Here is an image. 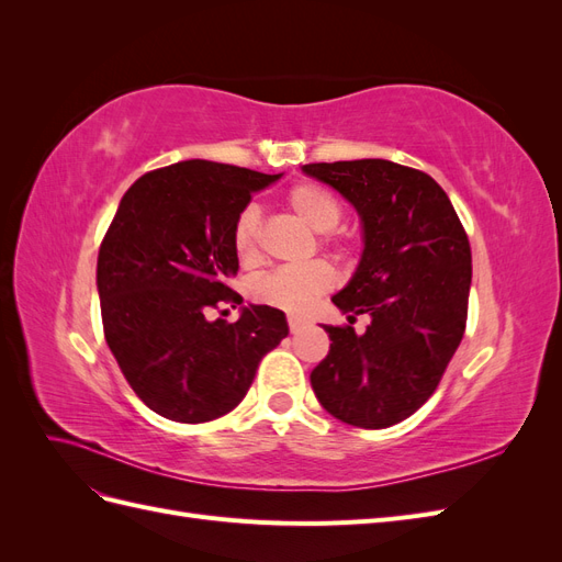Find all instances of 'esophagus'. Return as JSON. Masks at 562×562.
<instances>
[{
    "label": "esophagus",
    "instance_id": "esophagus-1",
    "mask_svg": "<svg viewBox=\"0 0 562 562\" xmlns=\"http://www.w3.org/2000/svg\"><path fill=\"white\" fill-rule=\"evenodd\" d=\"M288 328H291V333H300L304 328V321L297 318V316H288Z\"/></svg>",
    "mask_w": 562,
    "mask_h": 562
}]
</instances>
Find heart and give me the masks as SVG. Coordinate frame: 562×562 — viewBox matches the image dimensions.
<instances>
[{"label": "heart", "mask_w": 562, "mask_h": 562, "mask_svg": "<svg viewBox=\"0 0 562 562\" xmlns=\"http://www.w3.org/2000/svg\"><path fill=\"white\" fill-rule=\"evenodd\" d=\"M285 206L295 217L314 232H321V244H337V234L333 232L342 223L345 209L339 199L328 192L326 187L316 182H297L285 192ZM234 252L244 265H255L262 255V215L255 206L244 209L234 220L232 229ZM337 283L335 269L326 260H312L295 267H281L269 274L255 279L250 285L252 300L267 307L281 310L285 314L310 312L321 295L333 291Z\"/></svg>", "instance_id": "1"}]
</instances>
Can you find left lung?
Here are the masks:
<instances>
[{
	"mask_svg": "<svg viewBox=\"0 0 562 562\" xmlns=\"http://www.w3.org/2000/svg\"><path fill=\"white\" fill-rule=\"evenodd\" d=\"M363 220L359 269L333 302L363 335L323 326L330 351L312 370L326 411L351 427L386 429L436 391L467 328L471 246L448 194L431 176L386 159L307 164Z\"/></svg>",
	"mask_w": 562,
	"mask_h": 562,
	"instance_id": "obj_1",
	"label": "left lung"
}]
</instances>
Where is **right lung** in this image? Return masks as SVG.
<instances>
[{"instance_id": "1", "label": "right lung", "mask_w": 562, "mask_h": 562, "mask_svg": "<svg viewBox=\"0 0 562 562\" xmlns=\"http://www.w3.org/2000/svg\"><path fill=\"white\" fill-rule=\"evenodd\" d=\"M279 178L192 159L145 173L119 203L98 252L103 330L131 389L166 419L201 424L234 411L288 335L283 312L267 304L234 323L209 318L244 302L227 283L239 269L234 220Z\"/></svg>"}]
</instances>
